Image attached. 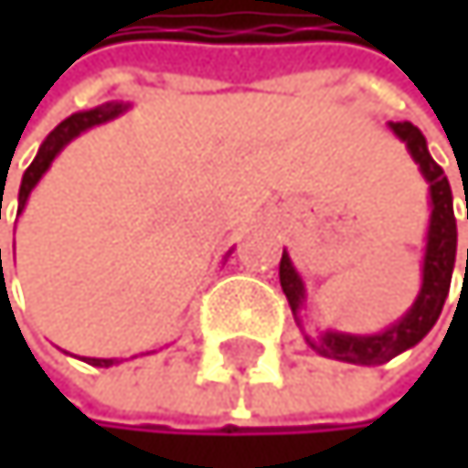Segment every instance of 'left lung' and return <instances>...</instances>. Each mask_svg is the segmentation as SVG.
<instances>
[{
    "label": "left lung",
    "instance_id": "8db88e82",
    "mask_svg": "<svg viewBox=\"0 0 468 468\" xmlns=\"http://www.w3.org/2000/svg\"><path fill=\"white\" fill-rule=\"evenodd\" d=\"M390 129L407 145L410 156L416 159V165L421 168L424 179L430 182L432 213H430L427 252H424V278H421V292H419L416 303L410 305V312L399 323H393L390 328H385L379 334H365L362 336V334L325 331L317 339L305 336L317 354H323L328 359H339V362H351V365H385L393 356L404 354L407 348L419 346L441 317L443 300L449 294V283H452V269H455L458 224H455L452 187H449V179L443 176V168L430 156L427 140H424V134L416 129V125H412V122H390ZM281 286H283V294H286L292 312L297 317L303 297H305V289H303V281L297 275V269L292 266V258H289L286 250H283V258H281Z\"/></svg>",
    "mask_w": 468,
    "mask_h": 468
}]
</instances>
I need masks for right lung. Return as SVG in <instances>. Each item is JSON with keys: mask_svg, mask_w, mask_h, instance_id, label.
I'll use <instances>...</instances> for the list:
<instances>
[{"mask_svg": "<svg viewBox=\"0 0 468 468\" xmlns=\"http://www.w3.org/2000/svg\"><path fill=\"white\" fill-rule=\"evenodd\" d=\"M125 109V103H103V106H95V109H89V112H78V114H72V117H67V120H61L56 129L49 132V137L41 143V148H38V154H36V159L30 163V168L25 171V176H22V187H19V213L25 210V205H27V196H30V190L38 185V179L47 174V168L52 165V159H56L61 151H64V145L67 143H72L78 134H83L86 129H92V125H101V122H106V120H114V117H120ZM2 205V199H0ZM0 266H2V250H0ZM89 365H95V367H112V365H117V359H89Z\"/></svg>", "mask_w": 468, "mask_h": 468, "instance_id": "right-lung-1", "label": "right lung"}]
</instances>
